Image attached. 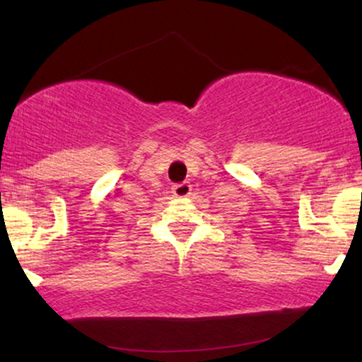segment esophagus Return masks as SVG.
I'll return each mask as SVG.
<instances>
[{"label": "esophagus", "mask_w": 362, "mask_h": 362, "mask_svg": "<svg viewBox=\"0 0 362 362\" xmlns=\"http://www.w3.org/2000/svg\"><path fill=\"white\" fill-rule=\"evenodd\" d=\"M172 190L177 197H187L190 194V190H192V187H190L189 182H180V184L173 185Z\"/></svg>", "instance_id": "34e87169"}]
</instances>
